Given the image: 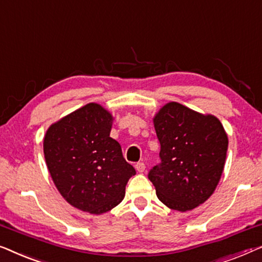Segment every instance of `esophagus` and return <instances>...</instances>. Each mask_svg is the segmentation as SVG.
<instances>
[{
    "label": "esophagus",
    "mask_w": 262,
    "mask_h": 262,
    "mask_svg": "<svg viewBox=\"0 0 262 262\" xmlns=\"http://www.w3.org/2000/svg\"><path fill=\"white\" fill-rule=\"evenodd\" d=\"M135 168L139 173H142V172H145L146 166H145V164H143V163H138L135 165Z\"/></svg>",
    "instance_id": "1"
}]
</instances>
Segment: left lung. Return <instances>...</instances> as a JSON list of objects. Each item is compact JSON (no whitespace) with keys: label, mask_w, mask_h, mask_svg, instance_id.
Returning a JSON list of instances; mask_svg holds the SVG:
<instances>
[{"label":"left lung","mask_w":262,"mask_h":262,"mask_svg":"<svg viewBox=\"0 0 262 262\" xmlns=\"http://www.w3.org/2000/svg\"><path fill=\"white\" fill-rule=\"evenodd\" d=\"M161 163L148 173L160 202L177 211L203 204L215 191L226 164L228 136L213 115L177 102L153 119Z\"/></svg>","instance_id":"1"}]
</instances>
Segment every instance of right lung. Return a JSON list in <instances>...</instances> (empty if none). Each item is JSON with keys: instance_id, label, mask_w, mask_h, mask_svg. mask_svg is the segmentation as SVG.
<instances>
[{"instance_id": "add662e5", "label": "right lung", "mask_w": 262, "mask_h": 262, "mask_svg": "<svg viewBox=\"0 0 262 262\" xmlns=\"http://www.w3.org/2000/svg\"><path fill=\"white\" fill-rule=\"evenodd\" d=\"M113 115L97 103L77 109L51 124L43 154L54 185L82 211L101 215L122 202L135 169L110 138Z\"/></svg>"}]
</instances>
